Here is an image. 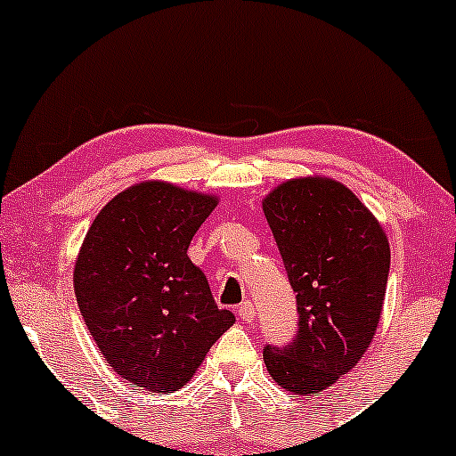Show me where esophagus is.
Returning <instances> with one entry per match:
<instances>
[{"instance_id": "1", "label": "esophagus", "mask_w": 456, "mask_h": 456, "mask_svg": "<svg viewBox=\"0 0 456 456\" xmlns=\"http://www.w3.org/2000/svg\"><path fill=\"white\" fill-rule=\"evenodd\" d=\"M238 318L240 320H244V322H251V320H255V307H253V303H242V305H238Z\"/></svg>"}]
</instances>
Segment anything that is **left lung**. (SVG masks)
<instances>
[{"mask_svg":"<svg viewBox=\"0 0 456 456\" xmlns=\"http://www.w3.org/2000/svg\"><path fill=\"white\" fill-rule=\"evenodd\" d=\"M262 209L298 305L297 338L264 348V363L285 392L316 396L372 344L387 288V233L353 190L322 175L279 183Z\"/></svg>","mask_w":456,"mask_h":456,"instance_id":"1","label":"left lung"}]
</instances>
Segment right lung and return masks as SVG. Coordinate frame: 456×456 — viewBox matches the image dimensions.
Listing matches in <instances>:
<instances>
[{
	"label": "right lung",
	"mask_w": 456,
	"mask_h": 456,
	"mask_svg": "<svg viewBox=\"0 0 456 456\" xmlns=\"http://www.w3.org/2000/svg\"><path fill=\"white\" fill-rule=\"evenodd\" d=\"M216 205V194L162 179L134 183L103 205L79 247V312L106 362L134 387L182 389L236 322L188 257Z\"/></svg>",
	"instance_id": "obj_1"
}]
</instances>
